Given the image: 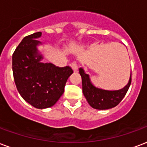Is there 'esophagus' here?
Wrapping results in <instances>:
<instances>
[{
	"mask_svg": "<svg viewBox=\"0 0 147 147\" xmlns=\"http://www.w3.org/2000/svg\"><path fill=\"white\" fill-rule=\"evenodd\" d=\"M71 67L73 69L74 71H78V65H77L76 62H73L71 64Z\"/></svg>",
	"mask_w": 147,
	"mask_h": 147,
	"instance_id": "34e87169",
	"label": "esophagus"
}]
</instances>
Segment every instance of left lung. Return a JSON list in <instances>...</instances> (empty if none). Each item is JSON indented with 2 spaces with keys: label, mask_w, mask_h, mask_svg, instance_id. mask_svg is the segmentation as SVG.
Here are the masks:
<instances>
[{
  "label": "left lung",
  "mask_w": 147,
  "mask_h": 147,
  "mask_svg": "<svg viewBox=\"0 0 147 147\" xmlns=\"http://www.w3.org/2000/svg\"><path fill=\"white\" fill-rule=\"evenodd\" d=\"M82 77V93L90 106L95 109L107 110L116 107L125 97L131 82V73L129 83L119 90H104L95 87L90 81L88 74L82 68H79Z\"/></svg>",
  "instance_id": "left-lung-1"
}]
</instances>
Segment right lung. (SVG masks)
I'll list each match as a JSON object with an SVG mask.
<instances>
[{"label":"right lung","mask_w":147,"mask_h":147,"mask_svg":"<svg viewBox=\"0 0 147 147\" xmlns=\"http://www.w3.org/2000/svg\"><path fill=\"white\" fill-rule=\"evenodd\" d=\"M42 32L23 38L12 55V71L18 93L36 108L54 106L65 91V83L73 73L69 66L57 67L43 63L36 47Z\"/></svg>","instance_id":"1"}]
</instances>
